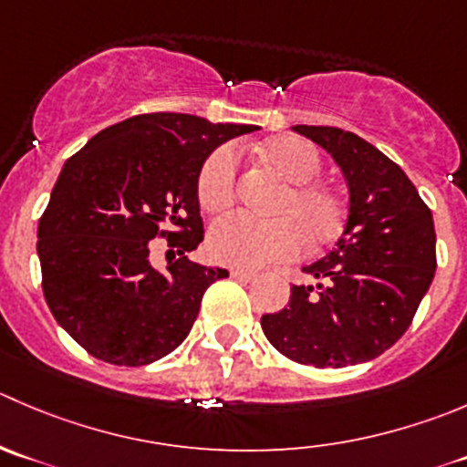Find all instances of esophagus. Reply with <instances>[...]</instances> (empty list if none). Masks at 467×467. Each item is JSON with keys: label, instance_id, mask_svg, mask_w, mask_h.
<instances>
[{"label": "esophagus", "instance_id": "34e87169", "mask_svg": "<svg viewBox=\"0 0 467 467\" xmlns=\"http://www.w3.org/2000/svg\"><path fill=\"white\" fill-rule=\"evenodd\" d=\"M230 275L237 280H246V283H251V280L257 278V271H251V269H239V266H234V269H230Z\"/></svg>", "mask_w": 467, "mask_h": 467}]
</instances>
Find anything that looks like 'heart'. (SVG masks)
<instances>
[{"label":"heart","instance_id":"1","mask_svg":"<svg viewBox=\"0 0 467 467\" xmlns=\"http://www.w3.org/2000/svg\"><path fill=\"white\" fill-rule=\"evenodd\" d=\"M257 160L274 171L283 187L275 193V219L225 216L216 221L207 248L216 262L230 266H262L287 260L307 248L335 242L347 223V202L330 184L317 180L319 152L298 137H274L253 148ZM237 189V160L233 148H216L198 173V201L202 210L223 212L233 205Z\"/></svg>","mask_w":467,"mask_h":467}]
</instances>
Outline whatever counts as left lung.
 <instances>
[{
    "mask_svg": "<svg viewBox=\"0 0 467 467\" xmlns=\"http://www.w3.org/2000/svg\"><path fill=\"white\" fill-rule=\"evenodd\" d=\"M342 171L348 214L342 237L303 266L317 285H292L262 330L280 354L315 368L374 360L413 321L436 274V230L409 175L379 148L339 128L294 125Z\"/></svg>",
    "mask_w": 467,
    "mask_h": 467,
    "instance_id": "left-lung-1",
    "label": "left lung"
}]
</instances>
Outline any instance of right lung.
<instances>
[{
	"instance_id": "right-lung-1",
	"label": "right lung",
	"mask_w": 467,
	"mask_h": 467,
	"mask_svg": "<svg viewBox=\"0 0 467 467\" xmlns=\"http://www.w3.org/2000/svg\"><path fill=\"white\" fill-rule=\"evenodd\" d=\"M255 130L143 113L98 132L63 164L36 251L54 319L90 356L141 368L182 344L205 289L228 275L184 255L202 242L198 173L221 143ZM157 234L179 248L166 270L150 262Z\"/></svg>"
}]
</instances>
